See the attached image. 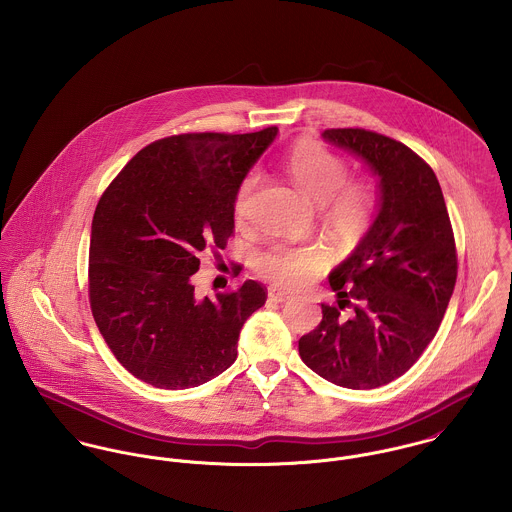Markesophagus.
I'll return each mask as SVG.
<instances>
[{"mask_svg": "<svg viewBox=\"0 0 512 512\" xmlns=\"http://www.w3.org/2000/svg\"><path fill=\"white\" fill-rule=\"evenodd\" d=\"M268 297H270L272 301H278V303H282V301H288V299H292V293L282 292V290H276V288H270V290H268Z\"/></svg>", "mask_w": 512, "mask_h": 512, "instance_id": "esophagus-1", "label": "esophagus"}]
</instances>
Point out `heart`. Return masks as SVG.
<instances>
[{
    "mask_svg": "<svg viewBox=\"0 0 512 512\" xmlns=\"http://www.w3.org/2000/svg\"><path fill=\"white\" fill-rule=\"evenodd\" d=\"M293 183L323 209V220L341 242L357 240L374 209V189L366 181H349L347 163L327 147L301 140L286 161ZM260 173L250 171L234 195V217L248 219ZM329 266V252L321 244H274L260 258V272L282 288H303Z\"/></svg>",
    "mask_w": 512,
    "mask_h": 512,
    "instance_id": "b5f03b06",
    "label": "heart"
}]
</instances>
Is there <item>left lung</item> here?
I'll return each instance as SVG.
<instances>
[{
  "label": "left lung",
  "instance_id": "8db88e82",
  "mask_svg": "<svg viewBox=\"0 0 512 512\" xmlns=\"http://www.w3.org/2000/svg\"><path fill=\"white\" fill-rule=\"evenodd\" d=\"M321 138L365 161L378 179V205L357 248L329 274L337 305H321L323 319L299 339V357L337 386L378 388L402 376L438 333L457 278L453 230L436 173L410 147L359 128Z\"/></svg>",
  "mask_w": 512,
  "mask_h": 512
}]
</instances>
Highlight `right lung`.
Here are the masks:
<instances>
[{
	"instance_id": "obj_1",
	"label": "right lung",
	"mask_w": 512,
	"mask_h": 512,
	"mask_svg": "<svg viewBox=\"0 0 512 512\" xmlns=\"http://www.w3.org/2000/svg\"><path fill=\"white\" fill-rule=\"evenodd\" d=\"M278 128L183 134L144 147L102 195L90 232L88 292L114 357L155 388L209 382L236 361L244 321L266 303L246 280L199 297V254L224 250L238 185Z\"/></svg>"
}]
</instances>
